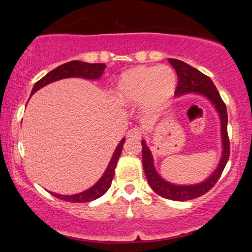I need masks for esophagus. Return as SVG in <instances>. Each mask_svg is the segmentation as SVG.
<instances>
[{"label": "esophagus", "mask_w": 252, "mask_h": 252, "mask_svg": "<svg viewBox=\"0 0 252 252\" xmlns=\"http://www.w3.org/2000/svg\"><path fill=\"white\" fill-rule=\"evenodd\" d=\"M141 135H142V130L138 126L132 127V129L127 132V136L131 138H140Z\"/></svg>", "instance_id": "obj_1"}]
</instances>
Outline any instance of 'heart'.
Here are the masks:
<instances>
[{"instance_id": "b5f03b06", "label": "heart", "mask_w": 252, "mask_h": 252, "mask_svg": "<svg viewBox=\"0 0 252 252\" xmlns=\"http://www.w3.org/2000/svg\"><path fill=\"white\" fill-rule=\"evenodd\" d=\"M176 83V73L170 66H137L121 74L116 85V98L122 105L142 103L145 108L153 109L174 94Z\"/></svg>"}]
</instances>
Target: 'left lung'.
<instances>
[{
    "label": "left lung",
    "mask_w": 252,
    "mask_h": 252,
    "mask_svg": "<svg viewBox=\"0 0 252 252\" xmlns=\"http://www.w3.org/2000/svg\"><path fill=\"white\" fill-rule=\"evenodd\" d=\"M168 62L175 69L179 81L176 85L175 96H181L187 93H196L205 96L211 101L219 112L221 120V136H222V156L217 169L207 180L194 185H176L162 179L155 169L154 158L146 145L145 141H142V158L143 167L146 179L152 189L163 198L175 201H185L195 199L197 197L205 195L210 190L220 179L224 168L229 158V140L227 135V111L226 106L222 100L220 93L213 84L212 80L203 74L196 68L174 58H169Z\"/></svg>",
    "instance_id": "obj_1"
}]
</instances>
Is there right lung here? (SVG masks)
Segmentation results:
<instances>
[{"label": "right lung", "mask_w": 252, "mask_h": 252, "mask_svg": "<svg viewBox=\"0 0 252 252\" xmlns=\"http://www.w3.org/2000/svg\"><path fill=\"white\" fill-rule=\"evenodd\" d=\"M106 68V65L104 63H89L80 61H72L63 63V65L58 66L57 68L53 69L45 76L40 79L34 85L33 89L31 91V95H33L37 90L41 88L45 87V85L50 84L52 82H55L57 80L65 79V78H84L89 80H96L99 79L101 74H103L104 70ZM123 144H125V138H122L121 142L118 144L116 151L112 155V158L110 162L107 167L105 173L103 176L97 181V183L93 185L91 189L84 190L82 192H79V194L74 195H60L56 194V192H52L51 194L58 198V199H62L63 201H69V202H88L97 199L100 196H103L105 192L108 190V189L111 185V181L114 179L115 170L118 160L121 155V151L123 147Z\"/></svg>", "instance_id": "right-lung-1"}]
</instances>
